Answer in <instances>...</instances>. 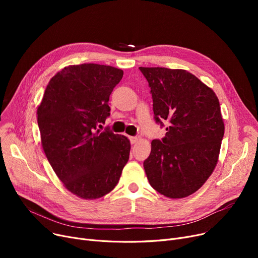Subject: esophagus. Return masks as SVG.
Instances as JSON below:
<instances>
[{
    "label": "esophagus",
    "instance_id": "esophagus-1",
    "mask_svg": "<svg viewBox=\"0 0 258 258\" xmlns=\"http://www.w3.org/2000/svg\"><path fill=\"white\" fill-rule=\"evenodd\" d=\"M138 140H139V138L136 137V136H135V137H130V141H131L132 144H135Z\"/></svg>",
    "mask_w": 258,
    "mask_h": 258
}]
</instances>
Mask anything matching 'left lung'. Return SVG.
I'll use <instances>...</instances> for the list:
<instances>
[{
	"label": "left lung",
	"mask_w": 258,
	"mask_h": 258,
	"mask_svg": "<svg viewBox=\"0 0 258 258\" xmlns=\"http://www.w3.org/2000/svg\"><path fill=\"white\" fill-rule=\"evenodd\" d=\"M151 88L156 123L168 122L152 141L143 166L152 187L167 198L192 195L210 177L220 155L225 126L215 93L185 70L140 67Z\"/></svg>",
	"instance_id": "obj_1"
}]
</instances>
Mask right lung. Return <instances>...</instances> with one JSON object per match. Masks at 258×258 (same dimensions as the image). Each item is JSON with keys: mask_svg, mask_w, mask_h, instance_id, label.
<instances>
[{"mask_svg": "<svg viewBox=\"0 0 258 258\" xmlns=\"http://www.w3.org/2000/svg\"><path fill=\"white\" fill-rule=\"evenodd\" d=\"M123 71L74 64L53 76L37 108L46 157L68 190L86 200L112 191L130 158L131 143L97 125L110 116L108 99Z\"/></svg>", "mask_w": 258, "mask_h": 258, "instance_id": "1", "label": "right lung"}]
</instances>
